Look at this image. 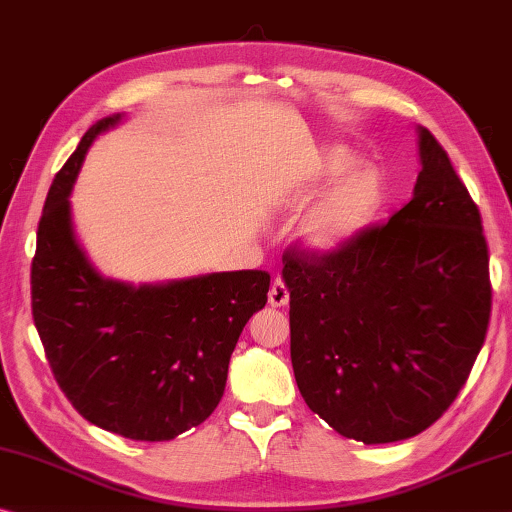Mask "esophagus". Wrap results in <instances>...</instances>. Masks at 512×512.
I'll list each match as a JSON object with an SVG mask.
<instances>
[{
	"label": "esophagus",
	"mask_w": 512,
	"mask_h": 512,
	"mask_svg": "<svg viewBox=\"0 0 512 512\" xmlns=\"http://www.w3.org/2000/svg\"><path fill=\"white\" fill-rule=\"evenodd\" d=\"M269 303L271 307H285L289 303V289L280 278H275L269 289Z\"/></svg>",
	"instance_id": "obj_1"
}]
</instances>
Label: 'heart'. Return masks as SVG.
Masks as SVG:
<instances>
[{"label":"heart","mask_w":512,"mask_h":512,"mask_svg":"<svg viewBox=\"0 0 512 512\" xmlns=\"http://www.w3.org/2000/svg\"><path fill=\"white\" fill-rule=\"evenodd\" d=\"M358 164V157L339 143L316 148L305 159L296 202H303L327 186L298 218L296 239L316 255H332L364 237L383 214L389 186L383 170Z\"/></svg>","instance_id":"1"}]
</instances>
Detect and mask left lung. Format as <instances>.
<instances>
[{
  "label": "left lung",
  "mask_w": 512,
  "mask_h": 512,
  "mask_svg": "<svg viewBox=\"0 0 512 512\" xmlns=\"http://www.w3.org/2000/svg\"><path fill=\"white\" fill-rule=\"evenodd\" d=\"M412 200L332 255H282L300 394L339 435L415 437L440 419L488 332L481 214L446 150L419 127Z\"/></svg>",
  "instance_id": "left-lung-1"
}]
</instances>
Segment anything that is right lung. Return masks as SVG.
I'll return each instance as SVG.
<instances>
[{"mask_svg": "<svg viewBox=\"0 0 512 512\" xmlns=\"http://www.w3.org/2000/svg\"><path fill=\"white\" fill-rule=\"evenodd\" d=\"M95 123L47 193L31 262V312L56 383L81 417L129 440L166 442L198 426L225 392L227 364L262 310L266 271L207 273L129 285L95 269L72 230L70 191Z\"/></svg>", "mask_w": 512, "mask_h": 512, "instance_id": "obj_1", "label": "right lung"}]
</instances>
